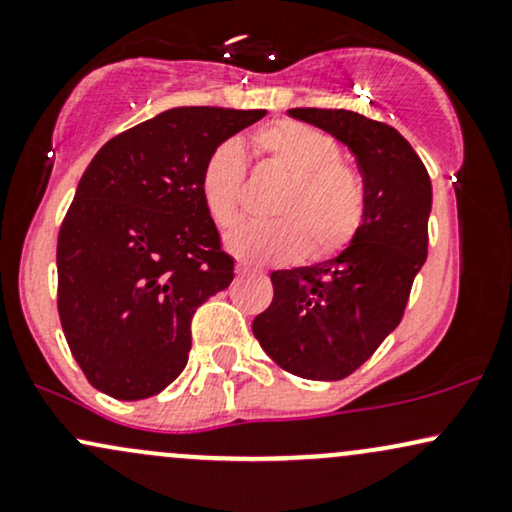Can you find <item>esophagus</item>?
<instances>
[{"instance_id": "obj_1", "label": "esophagus", "mask_w": 512, "mask_h": 512, "mask_svg": "<svg viewBox=\"0 0 512 512\" xmlns=\"http://www.w3.org/2000/svg\"><path fill=\"white\" fill-rule=\"evenodd\" d=\"M236 274H238V276L248 274V267H245V264H238V267H236Z\"/></svg>"}]
</instances>
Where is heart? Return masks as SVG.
<instances>
[{
    "mask_svg": "<svg viewBox=\"0 0 512 512\" xmlns=\"http://www.w3.org/2000/svg\"><path fill=\"white\" fill-rule=\"evenodd\" d=\"M255 151L289 175L272 204V221H243L233 226L226 245L248 264L296 260L310 243V255L330 257L351 243L361 228L366 197L342 149L330 134L281 120L252 137ZM245 163L236 142H223L207 156L199 192L209 216L228 226L238 216Z\"/></svg>",
    "mask_w": 512,
    "mask_h": 512,
    "instance_id": "b5f03b06",
    "label": "heart"
}]
</instances>
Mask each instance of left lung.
I'll list each match as a JSON object with an SVG mask.
<instances>
[{"instance_id": "8db88e82", "label": "left lung", "mask_w": 512, "mask_h": 512, "mask_svg": "<svg viewBox=\"0 0 512 512\" xmlns=\"http://www.w3.org/2000/svg\"><path fill=\"white\" fill-rule=\"evenodd\" d=\"M291 117L349 146L363 175L361 228L337 257L272 272L274 298L252 334L276 366L308 380H342L402 320L428 252L433 190L395 127L351 110L291 108Z\"/></svg>"}]
</instances>
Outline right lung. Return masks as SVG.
<instances>
[{"mask_svg":"<svg viewBox=\"0 0 512 512\" xmlns=\"http://www.w3.org/2000/svg\"><path fill=\"white\" fill-rule=\"evenodd\" d=\"M264 115L170 108L88 163L57 236V310L96 390L154 397L187 366L192 315L233 281L199 192L204 161Z\"/></svg>","mask_w":512,"mask_h":512,"instance_id":"right-lung-1","label":"right lung"}]
</instances>
